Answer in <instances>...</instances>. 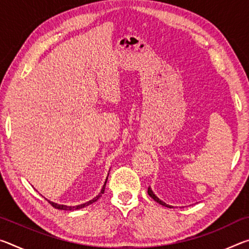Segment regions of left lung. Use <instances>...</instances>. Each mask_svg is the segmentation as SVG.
Returning a JSON list of instances; mask_svg holds the SVG:
<instances>
[{
    "label": "left lung",
    "instance_id": "1",
    "mask_svg": "<svg viewBox=\"0 0 249 249\" xmlns=\"http://www.w3.org/2000/svg\"><path fill=\"white\" fill-rule=\"evenodd\" d=\"M148 195H149V196L150 197H153V199L156 201V202H157V203H159V204H161V205H163V206H167V208H172V206L171 205H168V204H166L165 203V202H163V201H161V200H159L158 199V197L157 196H155V193L153 192V190H151V189H150V187H148Z\"/></svg>",
    "mask_w": 249,
    "mask_h": 249
}]
</instances>
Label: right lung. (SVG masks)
Listing matches in <instances>:
<instances>
[{
  "label": "right lung",
  "mask_w": 249,
  "mask_h": 249,
  "mask_svg": "<svg viewBox=\"0 0 249 249\" xmlns=\"http://www.w3.org/2000/svg\"><path fill=\"white\" fill-rule=\"evenodd\" d=\"M107 180H105V182H104V185H103V188H102V190H101V192L99 193L98 196H96L95 197H93V199L92 200H90L89 202H87V203H83V204H80V205H75V206H68V205H64V204H57V203H54V202H50V201H48L50 204H52L54 209H58V210H65V211H74V210H79V209H82V208H86V206H88V205H90V204H92V203H94V202L96 201V200H99L101 196H102V195L104 193V190H105V185H107Z\"/></svg>",
  "instance_id": "obj_1"
}]
</instances>
